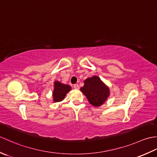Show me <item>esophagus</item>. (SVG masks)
I'll return each mask as SVG.
<instances>
[{
  "instance_id": "1",
  "label": "esophagus",
  "mask_w": 157,
  "mask_h": 157,
  "mask_svg": "<svg viewBox=\"0 0 157 157\" xmlns=\"http://www.w3.org/2000/svg\"><path fill=\"white\" fill-rule=\"evenodd\" d=\"M73 88H74L75 89H79V85L78 84H74L73 85Z\"/></svg>"
}]
</instances>
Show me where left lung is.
<instances>
[{
  "mask_svg": "<svg viewBox=\"0 0 157 157\" xmlns=\"http://www.w3.org/2000/svg\"><path fill=\"white\" fill-rule=\"evenodd\" d=\"M80 90L86 96L89 102L95 106L102 105L109 95V88L97 76L86 79Z\"/></svg>",
  "mask_w": 157,
  "mask_h": 157,
  "instance_id": "left-lung-1",
  "label": "left lung"
}]
</instances>
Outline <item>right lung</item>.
Returning a JSON list of instances; mask_svg holds the SVG:
<instances>
[{"label": "right lung", "mask_w": 157, "mask_h": 157, "mask_svg": "<svg viewBox=\"0 0 157 157\" xmlns=\"http://www.w3.org/2000/svg\"><path fill=\"white\" fill-rule=\"evenodd\" d=\"M71 90V86L61 84L59 82H55V89L53 91V98L55 102L61 101L64 99L67 93Z\"/></svg>", "instance_id": "right-lung-1"}]
</instances>
